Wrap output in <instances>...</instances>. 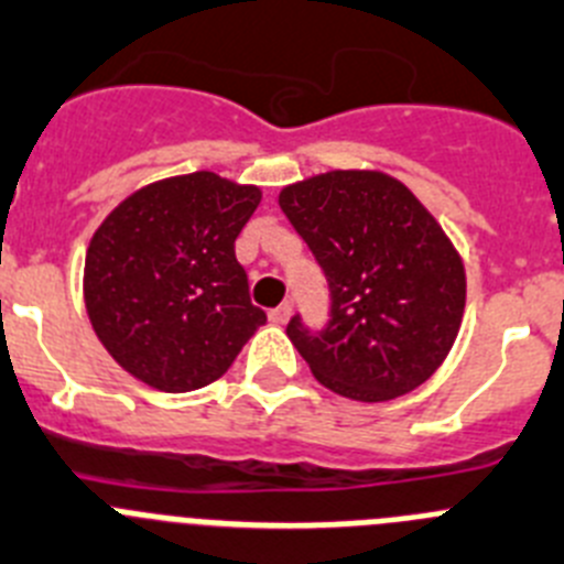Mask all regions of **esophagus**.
I'll list each match as a JSON object with an SVG mask.
<instances>
[{
	"label": "esophagus",
	"mask_w": 564,
	"mask_h": 564,
	"mask_svg": "<svg viewBox=\"0 0 564 564\" xmlns=\"http://www.w3.org/2000/svg\"><path fill=\"white\" fill-rule=\"evenodd\" d=\"M289 317H292V306H289V303H281V306H275L270 312V319L272 323H278V326H283Z\"/></svg>",
	"instance_id": "34e87169"
}]
</instances>
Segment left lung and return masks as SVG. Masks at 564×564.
I'll list each match as a JSON object with an SVG mask.
<instances>
[{"label":"left lung","mask_w":564,"mask_h":564,"mask_svg":"<svg viewBox=\"0 0 564 564\" xmlns=\"http://www.w3.org/2000/svg\"><path fill=\"white\" fill-rule=\"evenodd\" d=\"M281 210L328 281V323L301 314L286 334L319 384L388 402L427 382L458 337L466 303L460 256L399 180L332 171L281 191Z\"/></svg>","instance_id":"1"}]
</instances>
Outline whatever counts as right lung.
<instances>
[{
    "label": "right lung",
    "instance_id": "1",
    "mask_svg": "<svg viewBox=\"0 0 564 564\" xmlns=\"http://www.w3.org/2000/svg\"><path fill=\"white\" fill-rule=\"evenodd\" d=\"M261 191L196 171L120 202L89 241L84 297L106 351L165 393L216 382L263 308L236 261V238Z\"/></svg>",
    "mask_w": 564,
    "mask_h": 564
}]
</instances>
